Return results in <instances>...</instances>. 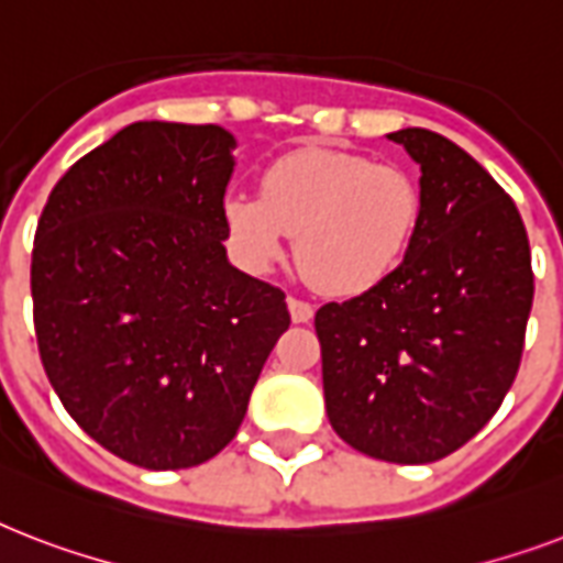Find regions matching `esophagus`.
I'll use <instances>...</instances> for the list:
<instances>
[{
  "instance_id": "obj_1",
  "label": "esophagus",
  "mask_w": 563,
  "mask_h": 563,
  "mask_svg": "<svg viewBox=\"0 0 563 563\" xmlns=\"http://www.w3.org/2000/svg\"><path fill=\"white\" fill-rule=\"evenodd\" d=\"M286 303H289L291 321H295V324H307V321H312V316H316V309H312V303H309V300H300V298H295V295H289V298H286Z\"/></svg>"
}]
</instances>
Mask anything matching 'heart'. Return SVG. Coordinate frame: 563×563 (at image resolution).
Wrapping results in <instances>:
<instances>
[{"instance_id": "obj_1", "label": "heart", "mask_w": 563, "mask_h": 563, "mask_svg": "<svg viewBox=\"0 0 563 563\" xmlns=\"http://www.w3.org/2000/svg\"><path fill=\"white\" fill-rule=\"evenodd\" d=\"M239 256L268 268L298 236V263L318 289L365 295L388 280L420 221V192L397 163L342 148H298L263 172L260 195L221 203Z\"/></svg>"}]
</instances>
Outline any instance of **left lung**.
I'll list each match as a JSON object with an SVG mask.
<instances>
[{
  "mask_svg": "<svg viewBox=\"0 0 563 563\" xmlns=\"http://www.w3.org/2000/svg\"><path fill=\"white\" fill-rule=\"evenodd\" d=\"M420 166V221L397 272L316 312L327 418L394 464L455 453L503 406L523 356L532 251L515 201L427 128L388 134Z\"/></svg>",
  "mask_w": 563,
  "mask_h": 563,
  "instance_id": "8db88e82",
  "label": "left lung"
}]
</instances>
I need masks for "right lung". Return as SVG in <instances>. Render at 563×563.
<instances>
[{"label": "right lung", "instance_id": "add662e5", "mask_svg": "<svg viewBox=\"0 0 563 563\" xmlns=\"http://www.w3.org/2000/svg\"><path fill=\"white\" fill-rule=\"evenodd\" d=\"M233 136L134 122L48 195L31 251L34 333L75 423L145 471L195 467L245 418L291 318L224 254Z\"/></svg>", "mask_w": 563, "mask_h": 563}]
</instances>
